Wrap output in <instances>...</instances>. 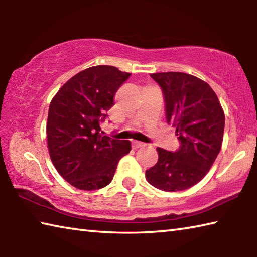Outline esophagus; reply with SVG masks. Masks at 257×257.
I'll return each mask as SVG.
<instances>
[{
	"label": "esophagus",
	"mask_w": 257,
	"mask_h": 257,
	"mask_svg": "<svg viewBox=\"0 0 257 257\" xmlns=\"http://www.w3.org/2000/svg\"><path fill=\"white\" fill-rule=\"evenodd\" d=\"M146 144H144V143H141V142H135L133 144V147L134 149H141V147H145Z\"/></svg>",
	"instance_id": "1"
}]
</instances>
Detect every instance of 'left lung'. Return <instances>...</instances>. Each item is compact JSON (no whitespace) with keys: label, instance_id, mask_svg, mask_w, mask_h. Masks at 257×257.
<instances>
[{"label":"left lung","instance_id":"8db88e82","mask_svg":"<svg viewBox=\"0 0 257 257\" xmlns=\"http://www.w3.org/2000/svg\"><path fill=\"white\" fill-rule=\"evenodd\" d=\"M151 77L162 88L168 123L176 128L179 150L158 147L159 160L146 170V180L164 191L188 189L201 181L221 150L224 112L214 90L185 72H158Z\"/></svg>","mask_w":257,"mask_h":257}]
</instances>
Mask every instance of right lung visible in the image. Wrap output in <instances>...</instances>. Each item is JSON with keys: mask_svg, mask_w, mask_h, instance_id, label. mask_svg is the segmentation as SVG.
<instances>
[{"mask_svg": "<svg viewBox=\"0 0 257 257\" xmlns=\"http://www.w3.org/2000/svg\"><path fill=\"white\" fill-rule=\"evenodd\" d=\"M130 75L112 66L85 69L52 98L46 123L51 160L61 177L78 189L107 186L120 159L132 150L129 141L103 136L99 127Z\"/></svg>", "mask_w": 257, "mask_h": 257, "instance_id": "add662e5", "label": "right lung"}]
</instances>
